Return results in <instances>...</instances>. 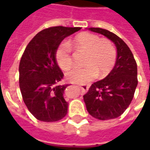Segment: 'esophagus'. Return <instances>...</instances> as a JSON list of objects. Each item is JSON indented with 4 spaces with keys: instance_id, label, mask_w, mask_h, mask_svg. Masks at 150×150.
Listing matches in <instances>:
<instances>
[{
    "instance_id": "esophagus-1",
    "label": "esophagus",
    "mask_w": 150,
    "mask_h": 150,
    "mask_svg": "<svg viewBox=\"0 0 150 150\" xmlns=\"http://www.w3.org/2000/svg\"><path fill=\"white\" fill-rule=\"evenodd\" d=\"M79 88H81V90L85 93V92H87L88 88H89V86L88 85H86V84H81V85H79Z\"/></svg>"
}]
</instances>
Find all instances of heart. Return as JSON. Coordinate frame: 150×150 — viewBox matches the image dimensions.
I'll use <instances>...</instances> for the list:
<instances>
[{"label":"heart","mask_w":150,"mask_h":150,"mask_svg":"<svg viewBox=\"0 0 150 150\" xmlns=\"http://www.w3.org/2000/svg\"><path fill=\"white\" fill-rule=\"evenodd\" d=\"M76 49L86 52L83 67H74L67 72V78L74 83H88L97 77L105 76L112 69L117 59V52L109 41L102 40L90 32H83L73 40ZM56 61L62 69L72 66V47L67 41L62 42L55 51Z\"/></svg>","instance_id":"obj_1"}]
</instances>
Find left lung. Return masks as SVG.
I'll return each mask as SVG.
<instances>
[{
    "mask_svg": "<svg viewBox=\"0 0 150 150\" xmlns=\"http://www.w3.org/2000/svg\"><path fill=\"white\" fill-rule=\"evenodd\" d=\"M91 32L100 33L114 42L117 59L111 72L103 80L91 85L83 96L88 112L99 120L119 117L129 106L138 85L137 63L129 47L114 33L99 27Z\"/></svg>",
    "mask_w": 150,
    "mask_h": 150,
    "instance_id": "8db88e82",
    "label": "left lung"
}]
</instances>
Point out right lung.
<instances>
[{"mask_svg": "<svg viewBox=\"0 0 150 150\" xmlns=\"http://www.w3.org/2000/svg\"><path fill=\"white\" fill-rule=\"evenodd\" d=\"M81 27L52 26L32 38L19 64V86L26 108L42 122H57L67 112L63 93L67 85H58L64 77L55 51L62 41Z\"/></svg>", "mask_w": 150, "mask_h": 150, "instance_id": "obj_1", "label": "right lung"}]
</instances>
